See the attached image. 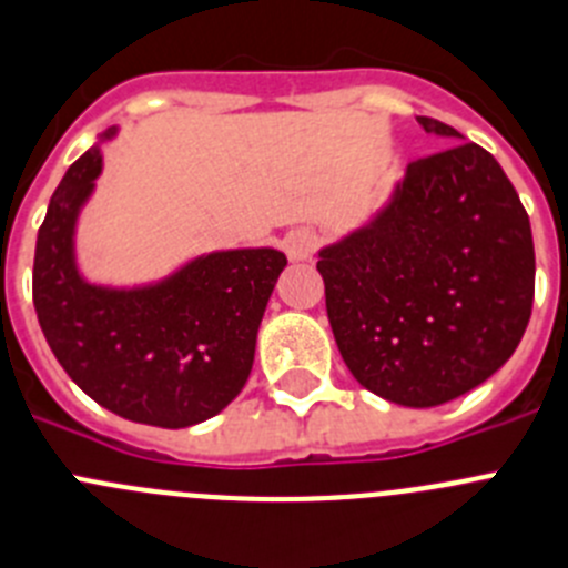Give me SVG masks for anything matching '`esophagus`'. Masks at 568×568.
Here are the masks:
<instances>
[{
	"label": "esophagus",
	"instance_id": "obj_1",
	"mask_svg": "<svg viewBox=\"0 0 568 568\" xmlns=\"http://www.w3.org/2000/svg\"><path fill=\"white\" fill-rule=\"evenodd\" d=\"M320 246V237L311 230H291L288 235L283 237V252L288 254L291 263H300V260H308L311 254Z\"/></svg>",
	"mask_w": 568,
	"mask_h": 568
}]
</instances>
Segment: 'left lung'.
Returning <instances> with one entry per match:
<instances>
[{
  "label": "left lung",
  "instance_id": "1",
  "mask_svg": "<svg viewBox=\"0 0 568 568\" xmlns=\"http://www.w3.org/2000/svg\"><path fill=\"white\" fill-rule=\"evenodd\" d=\"M409 162L367 224L320 248L327 320L364 389L428 409L485 384L516 353L535 294L529 215L501 164L452 125Z\"/></svg>",
  "mask_w": 568,
  "mask_h": 568
}]
</instances>
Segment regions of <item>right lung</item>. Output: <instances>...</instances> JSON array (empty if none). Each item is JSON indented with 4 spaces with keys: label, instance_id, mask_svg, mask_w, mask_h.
Returning <instances> with one entry per match:
<instances>
[{
    "label": "right lung",
    "instance_id": "right-lung-1",
    "mask_svg": "<svg viewBox=\"0 0 568 568\" xmlns=\"http://www.w3.org/2000/svg\"><path fill=\"white\" fill-rule=\"evenodd\" d=\"M116 136V125L100 142ZM100 142L67 171L36 241L33 305L47 344L94 404L125 420L187 428L241 395L268 296L272 246L199 254L156 283H89L75 254L81 210L103 171Z\"/></svg>",
    "mask_w": 568,
    "mask_h": 568
}]
</instances>
